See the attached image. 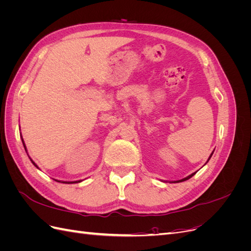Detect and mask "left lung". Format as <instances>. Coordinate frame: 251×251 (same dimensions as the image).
Masks as SVG:
<instances>
[{
  "instance_id": "obj_1",
  "label": "left lung",
  "mask_w": 251,
  "mask_h": 251,
  "mask_svg": "<svg viewBox=\"0 0 251 251\" xmlns=\"http://www.w3.org/2000/svg\"><path fill=\"white\" fill-rule=\"evenodd\" d=\"M212 153H214V151H212ZM212 153H211V155H212ZM211 155L209 156V158H208V160H209V159H210ZM208 160H207V161H208ZM195 174H196V173H193L192 175H189V176H187L186 178H183V179H181V180H178V181H174V183H178V182H182V181H185V180H188L189 178H192V177L194 176V175H195Z\"/></svg>"
}]
</instances>
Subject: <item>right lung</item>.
Masks as SVG:
<instances>
[{"label":"right lung","instance_id":"1","mask_svg":"<svg viewBox=\"0 0 251 251\" xmlns=\"http://www.w3.org/2000/svg\"><path fill=\"white\" fill-rule=\"evenodd\" d=\"M22 141H23V144H24V148H25V150H26V147H25V143H24V140H23V139H22ZM30 160H31V159H30ZM31 162L33 163V165H34V166H36V168H37V169H39V166H37V165H36V164H35V163H34V162H33L32 160H31ZM55 181H57V182H60V181H58V180H55ZM80 181H81V180H79V181H73V182H66V181H63V182H62V183H68V184H69V183H78V182H80Z\"/></svg>","mask_w":251,"mask_h":251}]
</instances>
